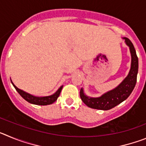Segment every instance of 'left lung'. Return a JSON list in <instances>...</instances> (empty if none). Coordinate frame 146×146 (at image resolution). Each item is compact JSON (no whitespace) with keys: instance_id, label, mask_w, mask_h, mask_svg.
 <instances>
[{"instance_id":"8db88e82","label":"left lung","mask_w":146,"mask_h":146,"mask_svg":"<svg viewBox=\"0 0 146 146\" xmlns=\"http://www.w3.org/2000/svg\"><path fill=\"white\" fill-rule=\"evenodd\" d=\"M126 44L129 47L131 55V69L128 76L123 80L121 84L115 89L99 98H89L84 95L82 89L80 91L82 101L88 107L94 109L108 110L119 104L129 96L136 85L137 75L138 72V58L133 44L128 38L124 37Z\"/></svg>"}]
</instances>
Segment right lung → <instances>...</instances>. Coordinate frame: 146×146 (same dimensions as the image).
<instances>
[{"label":"right lung","mask_w":146,"mask_h":146,"mask_svg":"<svg viewBox=\"0 0 146 146\" xmlns=\"http://www.w3.org/2000/svg\"><path fill=\"white\" fill-rule=\"evenodd\" d=\"M11 83H12V82H11ZM12 85L15 88L17 91L20 94V96L25 100H26L28 102L31 103V104H38V105H47V104H51L53 102H55L57 100L58 98L59 95L60 94V91L62 90V88H63V86H60V88L56 91V93H55L53 95H51V96H44V97H36V96H32L31 94L22 91V90L19 89L18 88H17L13 83Z\"/></svg>","instance_id":"add662e5"}]
</instances>
